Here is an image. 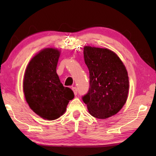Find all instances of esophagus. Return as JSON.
I'll return each instance as SVG.
<instances>
[{
  "instance_id": "obj_1",
  "label": "esophagus",
  "mask_w": 156,
  "mask_h": 156,
  "mask_svg": "<svg viewBox=\"0 0 156 156\" xmlns=\"http://www.w3.org/2000/svg\"><path fill=\"white\" fill-rule=\"evenodd\" d=\"M72 89L73 90V94H74V95L75 96H76V95H77V88L76 87H72Z\"/></svg>"
}]
</instances>
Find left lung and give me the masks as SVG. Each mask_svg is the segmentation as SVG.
Instances as JSON below:
<instances>
[{
    "mask_svg": "<svg viewBox=\"0 0 156 156\" xmlns=\"http://www.w3.org/2000/svg\"><path fill=\"white\" fill-rule=\"evenodd\" d=\"M84 58L89 72L90 88L83 97L89 113L106 119L119 112L129 94V77L125 65L107 48L84 47Z\"/></svg>",
    "mask_w": 156,
    "mask_h": 156,
    "instance_id": "obj_1",
    "label": "left lung"
}]
</instances>
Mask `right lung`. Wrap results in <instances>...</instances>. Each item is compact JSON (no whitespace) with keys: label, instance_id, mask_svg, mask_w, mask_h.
<instances>
[{"label":"right lung","instance_id":"add662e5","mask_svg":"<svg viewBox=\"0 0 156 156\" xmlns=\"http://www.w3.org/2000/svg\"><path fill=\"white\" fill-rule=\"evenodd\" d=\"M60 50L47 47L38 51L26 67L23 87L26 102L44 120H56L74 98L72 89L63 87L56 73Z\"/></svg>","mask_w":156,"mask_h":156}]
</instances>
